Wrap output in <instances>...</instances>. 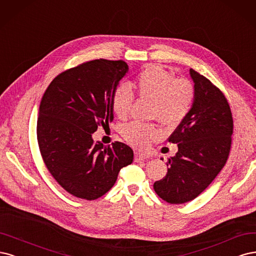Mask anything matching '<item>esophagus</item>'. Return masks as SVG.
I'll return each instance as SVG.
<instances>
[{
    "instance_id": "esophagus-1",
    "label": "esophagus",
    "mask_w": 256,
    "mask_h": 256,
    "mask_svg": "<svg viewBox=\"0 0 256 256\" xmlns=\"http://www.w3.org/2000/svg\"><path fill=\"white\" fill-rule=\"evenodd\" d=\"M148 158H149V156L144 153H140V152L135 153V162H142V160H146Z\"/></svg>"
}]
</instances>
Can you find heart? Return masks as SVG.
<instances>
[{"label":"heart","mask_w":256,"mask_h":256,"mask_svg":"<svg viewBox=\"0 0 256 256\" xmlns=\"http://www.w3.org/2000/svg\"><path fill=\"white\" fill-rule=\"evenodd\" d=\"M132 88L139 100L151 102L149 118L170 128L180 126L186 119L196 96L192 80L176 78L171 71L158 64L148 66L140 71ZM133 101L134 96L126 87L116 88L112 96V112L120 120L128 119ZM122 135L128 144L146 148L160 135V128L153 123L132 122L123 128Z\"/></svg>","instance_id":"obj_1"}]
</instances>
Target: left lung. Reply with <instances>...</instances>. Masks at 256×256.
<instances>
[{
	"mask_svg": "<svg viewBox=\"0 0 256 256\" xmlns=\"http://www.w3.org/2000/svg\"><path fill=\"white\" fill-rule=\"evenodd\" d=\"M196 96L190 112L170 135L178 152L167 162L168 172L156 180L155 192L170 204L194 200L224 167L232 144L233 117L224 92L190 69Z\"/></svg>",
	"mask_w": 256,
	"mask_h": 256,
	"instance_id": "left-lung-1",
	"label": "left lung"
}]
</instances>
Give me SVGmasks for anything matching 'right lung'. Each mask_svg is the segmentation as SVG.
<instances>
[{
    "label": "right lung",
    "instance_id": "1",
    "mask_svg": "<svg viewBox=\"0 0 256 256\" xmlns=\"http://www.w3.org/2000/svg\"><path fill=\"white\" fill-rule=\"evenodd\" d=\"M123 60H94L58 74L41 98L37 140L44 164L66 192L96 200L133 162L128 146H103L92 139L98 126L112 121V96L128 72Z\"/></svg>",
    "mask_w": 256,
    "mask_h": 256
}]
</instances>
